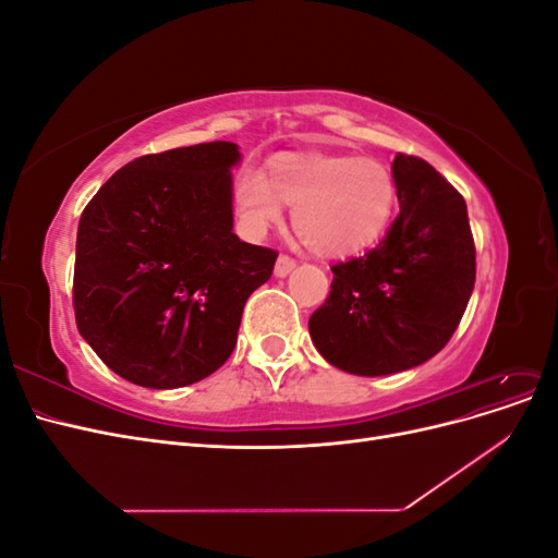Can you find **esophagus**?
I'll list each match as a JSON object with an SVG mask.
<instances>
[{"instance_id": "esophagus-1", "label": "esophagus", "mask_w": 558, "mask_h": 558, "mask_svg": "<svg viewBox=\"0 0 558 558\" xmlns=\"http://www.w3.org/2000/svg\"><path fill=\"white\" fill-rule=\"evenodd\" d=\"M293 269H295V260L291 256H279L275 263V277H279V279L289 277Z\"/></svg>"}]
</instances>
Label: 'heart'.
<instances>
[{"instance_id":"b5f03b06","label":"heart","mask_w":558,"mask_h":558,"mask_svg":"<svg viewBox=\"0 0 558 558\" xmlns=\"http://www.w3.org/2000/svg\"><path fill=\"white\" fill-rule=\"evenodd\" d=\"M232 199L251 238L277 226L289 205L302 244L320 256H344L386 230L396 209V181L373 158L286 156L272 162L267 177L242 170Z\"/></svg>"}]
</instances>
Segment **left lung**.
Wrapping results in <instances>:
<instances>
[{
    "label": "left lung",
    "mask_w": 558,
    "mask_h": 558,
    "mask_svg": "<svg viewBox=\"0 0 558 558\" xmlns=\"http://www.w3.org/2000/svg\"><path fill=\"white\" fill-rule=\"evenodd\" d=\"M400 214L377 248L332 265L330 295L310 318L330 365L361 377L402 373L440 351L475 289L465 199L414 156L393 160Z\"/></svg>",
    "instance_id": "left-lung-1"
}]
</instances>
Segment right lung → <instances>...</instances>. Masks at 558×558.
<instances>
[{"instance_id":"right-lung-1","label":"right lung","mask_w":558,"mask_h":558,"mask_svg":"<svg viewBox=\"0 0 558 558\" xmlns=\"http://www.w3.org/2000/svg\"><path fill=\"white\" fill-rule=\"evenodd\" d=\"M232 142L150 154L118 170L83 209L76 326L99 359L146 388L209 377L238 344L248 295L277 253L232 232Z\"/></svg>"}]
</instances>
